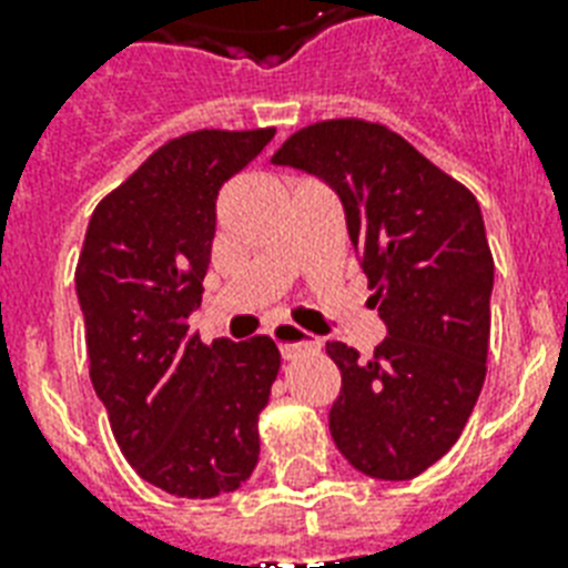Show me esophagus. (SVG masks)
Masks as SVG:
<instances>
[{
    "mask_svg": "<svg viewBox=\"0 0 568 568\" xmlns=\"http://www.w3.org/2000/svg\"><path fill=\"white\" fill-rule=\"evenodd\" d=\"M271 336H274V342L280 345V354H283L285 359H294V356L310 354V351H318L321 347V342L312 336V333L294 327V324H288V321L276 324V327L271 329Z\"/></svg>",
    "mask_w": 568,
    "mask_h": 568,
    "instance_id": "1",
    "label": "esophagus"
}]
</instances>
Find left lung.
Here are the masks:
<instances>
[{
    "label": "left lung",
    "mask_w": 568,
    "mask_h": 568,
    "mask_svg": "<svg viewBox=\"0 0 568 568\" xmlns=\"http://www.w3.org/2000/svg\"><path fill=\"white\" fill-rule=\"evenodd\" d=\"M342 196L388 336L365 359L329 342L342 392L329 433L377 480H413L450 450L484 388L493 253L475 194L383 123L321 120L271 159Z\"/></svg>",
    "instance_id": "obj_1"
}]
</instances>
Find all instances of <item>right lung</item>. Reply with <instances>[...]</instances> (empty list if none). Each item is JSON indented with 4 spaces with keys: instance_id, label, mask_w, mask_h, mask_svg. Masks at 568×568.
I'll return each mask as SVG.
<instances>
[{
    "instance_id": "right-lung-1",
    "label": "right lung",
    "mask_w": 568,
    "mask_h": 568,
    "mask_svg": "<svg viewBox=\"0 0 568 568\" xmlns=\"http://www.w3.org/2000/svg\"><path fill=\"white\" fill-rule=\"evenodd\" d=\"M276 129H196L162 144L93 209L75 265L91 383L123 457L176 498L239 489L280 374L267 336L203 345L189 315L212 262L214 203Z\"/></svg>"
}]
</instances>
